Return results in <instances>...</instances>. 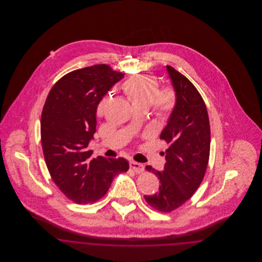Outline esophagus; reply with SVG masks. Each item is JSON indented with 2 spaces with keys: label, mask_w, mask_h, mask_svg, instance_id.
<instances>
[{
  "label": "esophagus",
  "mask_w": 262,
  "mask_h": 262,
  "mask_svg": "<svg viewBox=\"0 0 262 262\" xmlns=\"http://www.w3.org/2000/svg\"><path fill=\"white\" fill-rule=\"evenodd\" d=\"M129 166H130V169L133 171H135L137 174H140L144 171V166L140 163L136 162V161H130L129 162Z\"/></svg>",
  "instance_id": "esophagus-1"
}]
</instances>
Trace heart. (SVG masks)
<instances>
[{"label": "heart", "mask_w": 262, "mask_h": 262, "mask_svg": "<svg viewBox=\"0 0 262 262\" xmlns=\"http://www.w3.org/2000/svg\"><path fill=\"white\" fill-rule=\"evenodd\" d=\"M158 81L154 75L138 74L128 77L123 83V89L136 110L146 111L151 108L160 119H168L177 106V92L174 88L158 89ZM110 96H104L98 104L97 114L103 116Z\"/></svg>", "instance_id": "obj_1"}]
</instances>
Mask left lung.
Here are the masks:
<instances>
[{"label": "left lung", "mask_w": 262, "mask_h": 262, "mask_svg": "<svg viewBox=\"0 0 262 262\" xmlns=\"http://www.w3.org/2000/svg\"><path fill=\"white\" fill-rule=\"evenodd\" d=\"M167 71L177 92V106L163 129L166 141V164L159 172L151 166L146 170L160 180L159 191L144 195L158 211L172 212L196 191L204 178L210 153V125L205 103L199 90L173 67Z\"/></svg>", "instance_id": "left-lung-1"}]
</instances>
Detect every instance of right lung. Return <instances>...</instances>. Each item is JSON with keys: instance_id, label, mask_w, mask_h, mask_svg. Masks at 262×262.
Wrapping results in <instances>:
<instances>
[{"instance_id": "obj_1", "label": "right lung", "mask_w": 262, "mask_h": 262, "mask_svg": "<svg viewBox=\"0 0 262 262\" xmlns=\"http://www.w3.org/2000/svg\"><path fill=\"white\" fill-rule=\"evenodd\" d=\"M124 77L109 64H94L60 78L41 115V142L51 178L77 204L103 198L113 179L128 170L124 158H91L88 143L96 132V110L113 85Z\"/></svg>"}]
</instances>
